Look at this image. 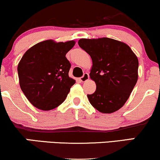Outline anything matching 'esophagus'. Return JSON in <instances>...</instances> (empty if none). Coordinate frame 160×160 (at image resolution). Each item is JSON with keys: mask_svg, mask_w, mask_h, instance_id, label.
I'll use <instances>...</instances> for the list:
<instances>
[{"mask_svg": "<svg viewBox=\"0 0 160 160\" xmlns=\"http://www.w3.org/2000/svg\"><path fill=\"white\" fill-rule=\"evenodd\" d=\"M88 79H89V76H88V73H85V74H83V76L81 77V78H80V80H81L82 82H86V80H88Z\"/></svg>", "mask_w": 160, "mask_h": 160, "instance_id": "obj_1", "label": "esophagus"}]
</instances>
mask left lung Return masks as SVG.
Here are the masks:
<instances>
[{
    "label": "left lung",
    "instance_id": "left-lung-1",
    "mask_svg": "<svg viewBox=\"0 0 160 160\" xmlns=\"http://www.w3.org/2000/svg\"><path fill=\"white\" fill-rule=\"evenodd\" d=\"M78 45L92 60L89 76L96 91L87 95L88 101L102 113L115 112L124 105L137 82V57L126 43L113 38H80Z\"/></svg>",
    "mask_w": 160,
    "mask_h": 160
}]
</instances>
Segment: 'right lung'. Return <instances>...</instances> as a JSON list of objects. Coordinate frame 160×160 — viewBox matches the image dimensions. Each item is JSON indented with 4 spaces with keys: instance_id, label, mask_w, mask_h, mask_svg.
I'll list each match as a JSON object with an SVG mask.
<instances>
[{
    "instance_id": "right-lung-1",
    "label": "right lung",
    "mask_w": 160,
    "mask_h": 160,
    "mask_svg": "<svg viewBox=\"0 0 160 160\" xmlns=\"http://www.w3.org/2000/svg\"><path fill=\"white\" fill-rule=\"evenodd\" d=\"M74 45V40H45L29 48L18 62L19 85L37 109H55L65 101L75 83L68 76L71 64L65 57Z\"/></svg>"
}]
</instances>
